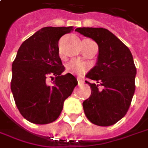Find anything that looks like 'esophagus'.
Masks as SVG:
<instances>
[{"label": "esophagus", "instance_id": "obj_1", "mask_svg": "<svg viewBox=\"0 0 148 148\" xmlns=\"http://www.w3.org/2000/svg\"><path fill=\"white\" fill-rule=\"evenodd\" d=\"M77 80H78V83H79V84H83V83H84V80H83L82 79H80V78H77Z\"/></svg>", "mask_w": 148, "mask_h": 148}]
</instances>
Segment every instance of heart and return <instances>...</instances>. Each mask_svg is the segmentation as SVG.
Instances as JSON below:
<instances>
[{"mask_svg":"<svg viewBox=\"0 0 148 148\" xmlns=\"http://www.w3.org/2000/svg\"><path fill=\"white\" fill-rule=\"evenodd\" d=\"M88 68V64L84 61L77 60V59L71 60L69 63L66 64V70L72 74H83L86 72Z\"/></svg>","mask_w":148,"mask_h":148,"instance_id":"b5f03b06","label":"heart"}]
</instances>
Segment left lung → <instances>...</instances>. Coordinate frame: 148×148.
Segmentation results:
<instances>
[{"instance_id": "obj_1", "label": "left lung", "mask_w": 148, "mask_h": 148, "mask_svg": "<svg viewBox=\"0 0 148 148\" xmlns=\"http://www.w3.org/2000/svg\"><path fill=\"white\" fill-rule=\"evenodd\" d=\"M78 33L98 45L97 62L87 74L91 96L83 102L87 118L96 125H115L127 113L135 91L136 67L130 49L109 30L78 28ZM100 86H103L100 89Z\"/></svg>"}]
</instances>
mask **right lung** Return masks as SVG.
<instances>
[{
  "instance_id": "1",
  "label": "right lung",
  "mask_w": 148,
  "mask_h": 148,
  "mask_svg": "<svg viewBox=\"0 0 148 148\" xmlns=\"http://www.w3.org/2000/svg\"><path fill=\"white\" fill-rule=\"evenodd\" d=\"M73 30L72 26L45 27L18 48L12 64L10 88L20 114L31 123L47 125L55 121L64 100L78 84L71 74L61 75L64 67L59 56V40ZM49 75H55L51 84H47Z\"/></svg>"
}]
</instances>
